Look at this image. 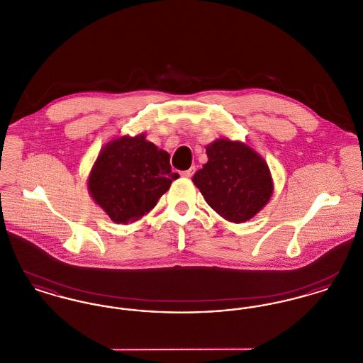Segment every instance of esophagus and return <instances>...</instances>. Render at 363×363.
Returning <instances> with one entry per match:
<instances>
[{
    "mask_svg": "<svg viewBox=\"0 0 363 363\" xmlns=\"http://www.w3.org/2000/svg\"><path fill=\"white\" fill-rule=\"evenodd\" d=\"M196 172V167L193 166V167H190L189 170H185V172H182V177H186V178H190L193 174Z\"/></svg>",
    "mask_w": 363,
    "mask_h": 363,
    "instance_id": "34e87169",
    "label": "esophagus"
}]
</instances>
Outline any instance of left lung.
<instances>
[{"mask_svg":"<svg viewBox=\"0 0 363 363\" xmlns=\"http://www.w3.org/2000/svg\"><path fill=\"white\" fill-rule=\"evenodd\" d=\"M208 162L193 175L208 206L225 220L243 223L269 201L274 182L267 162L241 141L218 138L207 145Z\"/></svg>","mask_w":363,"mask_h":363,"instance_id":"1","label":"left lung"}]
</instances>
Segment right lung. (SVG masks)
Here are the masks:
<instances>
[{
	"mask_svg": "<svg viewBox=\"0 0 363 363\" xmlns=\"http://www.w3.org/2000/svg\"><path fill=\"white\" fill-rule=\"evenodd\" d=\"M179 175L170 155L144 135L122 136L101 150L88 177V191L116 223H133L155 207Z\"/></svg>",
	"mask_w": 363,
	"mask_h": 363,
	"instance_id": "1",
	"label": "right lung"
}]
</instances>
